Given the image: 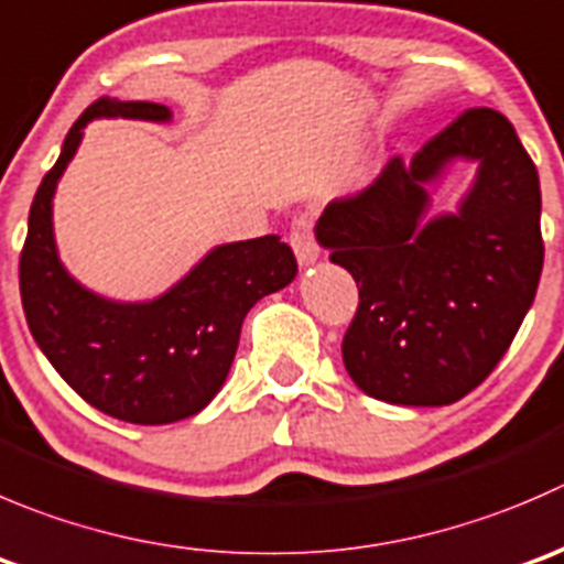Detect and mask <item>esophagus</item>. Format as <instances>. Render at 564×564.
Wrapping results in <instances>:
<instances>
[{
	"label": "esophagus",
	"instance_id": "obj_1",
	"mask_svg": "<svg viewBox=\"0 0 564 564\" xmlns=\"http://www.w3.org/2000/svg\"><path fill=\"white\" fill-rule=\"evenodd\" d=\"M289 242H292L294 256H297L300 264H311V261L319 259V242H316L314 237V217L300 212V215L292 220Z\"/></svg>",
	"mask_w": 564,
	"mask_h": 564
}]
</instances>
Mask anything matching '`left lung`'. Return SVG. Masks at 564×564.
I'll return each instance as SVG.
<instances>
[{
    "label": "left lung",
    "instance_id": "left-lung-1",
    "mask_svg": "<svg viewBox=\"0 0 564 564\" xmlns=\"http://www.w3.org/2000/svg\"><path fill=\"white\" fill-rule=\"evenodd\" d=\"M455 155L480 160L460 216L423 223V184ZM316 239L358 283L341 341L360 391L452 404L510 349L543 272L540 178L501 112L474 107L377 178L327 204Z\"/></svg>",
    "mask_w": 564,
    "mask_h": 564
}]
</instances>
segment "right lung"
<instances>
[{
    "label": "right lung",
    "instance_id": "right-lung-1",
    "mask_svg": "<svg viewBox=\"0 0 564 564\" xmlns=\"http://www.w3.org/2000/svg\"><path fill=\"white\" fill-rule=\"evenodd\" d=\"M101 115L167 120L171 109L98 98L76 118L32 200L19 259L21 305L37 347L87 404L129 424H171L204 410L220 391L245 314L294 281L297 259L278 237H259L212 250L154 303H109L82 289L54 250L52 195L82 129Z\"/></svg>",
    "mask_w": 564,
    "mask_h": 564
}]
</instances>
